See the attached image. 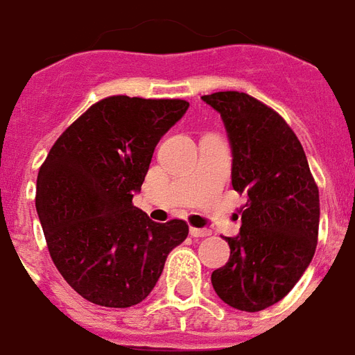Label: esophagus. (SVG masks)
I'll return each instance as SVG.
<instances>
[{
  "label": "esophagus",
  "mask_w": 355,
  "mask_h": 355,
  "mask_svg": "<svg viewBox=\"0 0 355 355\" xmlns=\"http://www.w3.org/2000/svg\"><path fill=\"white\" fill-rule=\"evenodd\" d=\"M211 231L209 229H198V227H191V236L194 238H203V236H209Z\"/></svg>",
  "instance_id": "34e87169"
}]
</instances>
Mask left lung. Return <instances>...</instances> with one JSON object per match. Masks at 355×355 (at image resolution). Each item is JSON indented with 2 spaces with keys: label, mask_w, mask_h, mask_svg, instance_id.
Instances as JSON below:
<instances>
[{
  "label": "left lung",
  "mask_w": 355,
  "mask_h": 355,
  "mask_svg": "<svg viewBox=\"0 0 355 355\" xmlns=\"http://www.w3.org/2000/svg\"><path fill=\"white\" fill-rule=\"evenodd\" d=\"M201 101L222 117L232 189L248 198L240 232L225 236L231 257L212 271V288L231 308L266 310L290 293L313 258L319 189L302 144L279 113L248 93L218 92Z\"/></svg>",
  "instance_id": "left-lung-1"
}]
</instances>
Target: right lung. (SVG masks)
Masks as SVG:
<instances>
[{
    "mask_svg": "<svg viewBox=\"0 0 355 355\" xmlns=\"http://www.w3.org/2000/svg\"><path fill=\"white\" fill-rule=\"evenodd\" d=\"M189 110L180 98H102L56 139L40 166L36 212L56 269L84 299L130 308L154 290L185 242L183 220L133 207L159 139Z\"/></svg>",
    "mask_w": 355,
    "mask_h": 355,
    "instance_id": "obj_1",
    "label": "right lung"
}]
</instances>
